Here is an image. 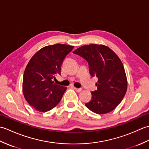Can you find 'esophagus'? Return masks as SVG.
I'll use <instances>...</instances> for the list:
<instances>
[{"mask_svg": "<svg viewBox=\"0 0 149 149\" xmlns=\"http://www.w3.org/2000/svg\"><path fill=\"white\" fill-rule=\"evenodd\" d=\"M73 88L77 91V92H80V91H82V88H75V87H73Z\"/></svg>", "mask_w": 149, "mask_h": 149, "instance_id": "1", "label": "esophagus"}]
</instances>
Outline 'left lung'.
Masks as SVG:
<instances>
[{
    "mask_svg": "<svg viewBox=\"0 0 149 149\" xmlns=\"http://www.w3.org/2000/svg\"><path fill=\"white\" fill-rule=\"evenodd\" d=\"M88 63L90 75L97 77V90L85 105L97 114L111 111L121 102L127 88L124 67L121 60L109 47L91 44L82 46L73 52Z\"/></svg>",
    "mask_w": 149,
    "mask_h": 149,
    "instance_id": "left-lung-1",
    "label": "left lung"
}]
</instances>
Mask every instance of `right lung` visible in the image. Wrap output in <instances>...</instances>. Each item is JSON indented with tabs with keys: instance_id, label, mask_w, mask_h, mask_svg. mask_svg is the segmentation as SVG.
Returning <instances> with one entry per match:
<instances>
[{
	"instance_id": "add662e5",
	"label": "right lung",
	"mask_w": 149,
	"mask_h": 149,
	"mask_svg": "<svg viewBox=\"0 0 149 149\" xmlns=\"http://www.w3.org/2000/svg\"><path fill=\"white\" fill-rule=\"evenodd\" d=\"M74 46L55 44L43 47L34 54L26 66L23 77L25 99L34 109L46 112L56 106L66 88L52 81L61 74V66Z\"/></svg>"
}]
</instances>
